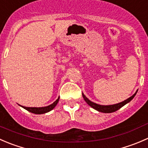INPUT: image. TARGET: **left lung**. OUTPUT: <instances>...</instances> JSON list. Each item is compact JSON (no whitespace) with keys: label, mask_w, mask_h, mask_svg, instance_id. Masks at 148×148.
Listing matches in <instances>:
<instances>
[{"label":"left lung","mask_w":148,"mask_h":148,"mask_svg":"<svg viewBox=\"0 0 148 148\" xmlns=\"http://www.w3.org/2000/svg\"><path fill=\"white\" fill-rule=\"evenodd\" d=\"M137 90L132 95V96H130V98H128L127 99L124 100V101L120 102V103H116V104H112V105H100V104H98V103H94V102L91 101L89 100L84 94L83 93H82V95H83V97L84 99V100L86 101V103L92 107L93 109H96V111L98 112H103V113H112V112H114L116 111L119 110L120 108H122V106H124V105L128 103L129 102L131 101L133 99V98L135 96L136 93H137Z\"/></svg>","instance_id":"obj_1"}]
</instances>
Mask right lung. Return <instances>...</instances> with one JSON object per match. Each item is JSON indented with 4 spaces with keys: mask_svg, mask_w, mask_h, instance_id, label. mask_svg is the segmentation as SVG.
Segmentation results:
<instances>
[{
    "mask_svg": "<svg viewBox=\"0 0 148 148\" xmlns=\"http://www.w3.org/2000/svg\"><path fill=\"white\" fill-rule=\"evenodd\" d=\"M59 99L60 97H58V99L54 103H52V104L49 105L47 106H44V107H26V106H21V105H19V106L24 108L26 110H27L28 112H31V113L36 114H42L47 113V112L52 111L56 106V105L58 104Z\"/></svg>",
    "mask_w": 148,
    "mask_h": 148,
    "instance_id": "add662e5",
    "label": "right lung"
}]
</instances>
